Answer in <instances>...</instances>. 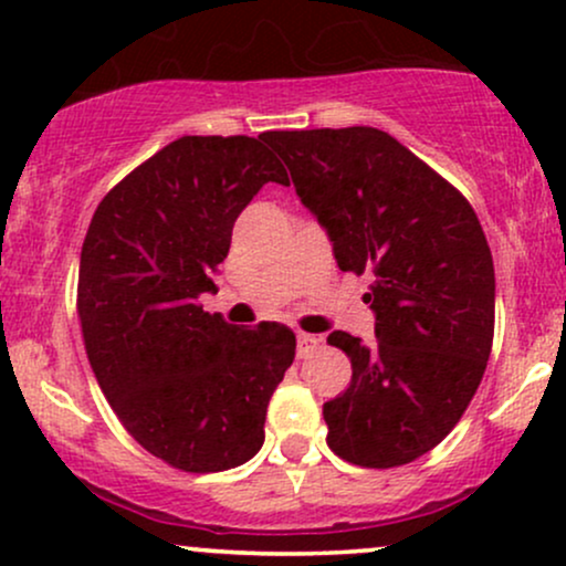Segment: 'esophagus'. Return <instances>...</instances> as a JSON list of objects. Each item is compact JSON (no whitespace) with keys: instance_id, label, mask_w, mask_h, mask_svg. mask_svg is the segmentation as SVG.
Returning a JSON list of instances; mask_svg holds the SVG:
<instances>
[{"instance_id":"obj_1","label":"esophagus","mask_w":566,"mask_h":566,"mask_svg":"<svg viewBox=\"0 0 566 566\" xmlns=\"http://www.w3.org/2000/svg\"><path fill=\"white\" fill-rule=\"evenodd\" d=\"M322 346V337L319 335H311V333H301L297 335V356L305 359V356L314 354L316 348Z\"/></svg>"}]
</instances>
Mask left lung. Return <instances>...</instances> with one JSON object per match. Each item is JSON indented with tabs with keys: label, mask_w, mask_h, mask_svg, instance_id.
<instances>
[{
	"label": "left lung",
	"mask_w": 566,
	"mask_h": 566,
	"mask_svg": "<svg viewBox=\"0 0 566 566\" xmlns=\"http://www.w3.org/2000/svg\"><path fill=\"white\" fill-rule=\"evenodd\" d=\"M265 140L327 231L337 269L373 274L375 343L327 337L354 369L322 409L329 450L365 469L412 463L458 426L490 359L495 269L482 223L382 129H282Z\"/></svg>",
	"instance_id": "8db88e82"
}]
</instances>
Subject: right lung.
Returning a JSON list of instances; mask_svg holds the SVG:
<instances>
[{
  "mask_svg": "<svg viewBox=\"0 0 566 566\" xmlns=\"http://www.w3.org/2000/svg\"><path fill=\"white\" fill-rule=\"evenodd\" d=\"M261 138L184 135L97 205L82 244L80 322L103 396L143 450L191 473L255 458L295 333L201 311L239 212L287 186Z\"/></svg>",
  "mask_w": 566,
  "mask_h": 566,
  "instance_id": "1",
  "label": "right lung"
}]
</instances>
